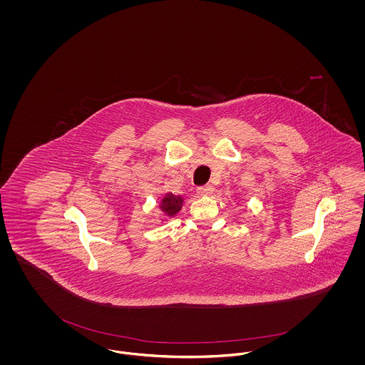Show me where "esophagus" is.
Here are the masks:
<instances>
[{
  "mask_svg": "<svg viewBox=\"0 0 365 365\" xmlns=\"http://www.w3.org/2000/svg\"><path fill=\"white\" fill-rule=\"evenodd\" d=\"M197 192L200 194V195H212L213 194V187L210 186V185H205V186H201V187H198L197 189Z\"/></svg>",
  "mask_w": 365,
  "mask_h": 365,
  "instance_id": "34e87169",
  "label": "esophagus"
}]
</instances>
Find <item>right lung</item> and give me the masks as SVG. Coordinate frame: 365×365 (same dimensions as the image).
<instances>
[{
    "mask_svg": "<svg viewBox=\"0 0 365 365\" xmlns=\"http://www.w3.org/2000/svg\"><path fill=\"white\" fill-rule=\"evenodd\" d=\"M183 202H185V198H183V195H180V194H174V192H171V191H168V192H165L163 197H161V200H160V202H158V209H160V216H161V222H167V220H170L171 217H174L176 216L179 212H180V209L183 207Z\"/></svg>",
    "mask_w": 365,
    "mask_h": 365,
    "instance_id": "1",
    "label": "right lung"
}]
</instances>
